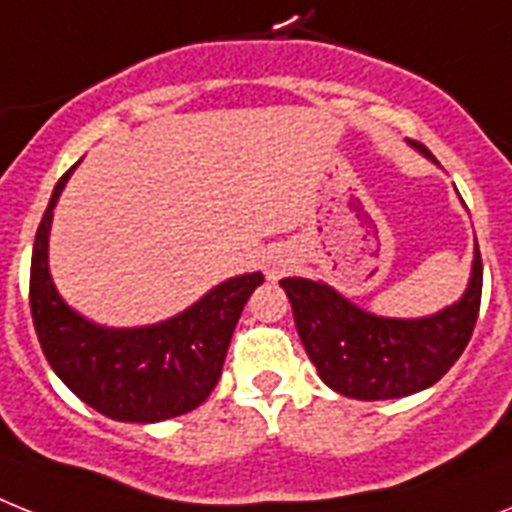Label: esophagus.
<instances>
[{
    "label": "esophagus",
    "instance_id": "esophagus-1",
    "mask_svg": "<svg viewBox=\"0 0 512 512\" xmlns=\"http://www.w3.org/2000/svg\"><path fill=\"white\" fill-rule=\"evenodd\" d=\"M287 269H290V261L287 259H272L269 264H266V274H269V280H280Z\"/></svg>",
    "mask_w": 512,
    "mask_h": 512
}]
</instances>
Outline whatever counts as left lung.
<instances>
[{
    "label": "left lung",
    "mask_w": 512,
    "mask_h": 512,
    "mask_svg": "<svg viewBox=\"0 0 512 512\" xmlns=\"http://www.w3.org/2000/svg\"><path fill=\"white\" fill-rule=\"evenodd\" d=\"M434 159L432 151L411 141ZM481 253L455 306L424 319H387L358 308L324 282L287 277L282 290L308 358L327 387L356 400H392L432 387L466 350L481 306Z\"/></svg>",
    "instance_id": "left-lung-1"
}]
</instances>
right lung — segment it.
<instances>
[{
    "label": "right lung",
    "mask_w": 512,
    "mask_h": 512,
    "mask_svg": "<svg viewBox=\"0 0 512 512\" xmlns=\"http://www.w3.org/2000/svg\"><path fill=\"white\" fill-rule=\"evenodd\" d=\"M75 167L59 177L36 230L31 259V316L46 361L94 411L114 421L154 424L183 416L217 387L243 306L264 274H240L183 314L138 329L88 322L59 298L49 274L54 206Z\"/></svg>",
    "instance_id": "right-lung-1"
}]
</instances>
